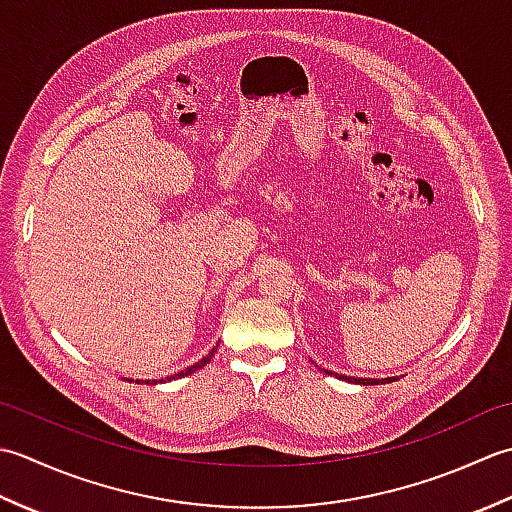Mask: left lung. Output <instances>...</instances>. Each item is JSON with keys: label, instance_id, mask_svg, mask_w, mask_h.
<instances>
[{"label": "left lung", "instance_id": "left-lung-1", "mask_svg": "<svg viewBox=\"0 0 512 512\" xmlns=\"http://www.w3.org/2000/svg\"><path fill=\"white\" fill-rule=\"evenodd\" d=\"M314 367H319V365H314ZM323 372L330 374V376L334 374V372H328V369H323ZM334 376L341 378V380H347V383H354V385H385V383H396V380H398V376H391V378H354V376H343V374H334Z\"/></svg>", "mask_w": 512, "mask_h": 512}]
</instances>
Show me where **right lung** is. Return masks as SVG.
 <instances>
[{"mask_svg": "<svg viewBox=\"0 0 512 512\" xmlns=\"http://www.w3.org/2000/svg\"><path fill=\"white\" fill-rule=\"evenodd\" d=\"M217 352V347H213V350L206 354L204 358H200L198 363L195 365H191V367H187V369H182V372H178V374H173V376H167V378H162V380H136V383H145V385H156V383H169V380H178V378H184V376H191L193 372H198V369H202L206 363H211V358H213V354ZM129 383H132V380H129Z\"/></svg>", "mask_w": 512, "mask_h": 512, "instance_id": "add662e5", "label": "right lung"}]
</instances>
